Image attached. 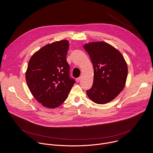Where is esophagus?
<instances>
[{"instance_id":"1","label":"esophagus","mask_w":153,"mask_h":153,"mask_svg":"<svg viewBox=\"0 0 153 153\" xmlns=\"http://www.w3.org/2000/svg\"><path fill=\"white\" fill-rule=\"evenodd\" d=\"M80 79H81V77H79V78H77V79H76V82H80Z\"/></svg>"}]
</instances>
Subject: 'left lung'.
Instances as JSON below:
<instances>
[{
    "label": "left lung",
    "mask_w": 153,
    "mask_h": 153,
    "mask_svg": "<svg viewBox=\"0 0 153 153\" xmlns=\"http://www.w3.org/2000/svg\"><path fill=\"white\" fill-rule=\"evenodd\" d=\"M94 68L92 88L86 91L93 102L103 105L111 102L123 90L128 67L120 51L104 41L91 42L83 45Z\"/></svg>",
    "instance_id": "1"
}]
</instances>
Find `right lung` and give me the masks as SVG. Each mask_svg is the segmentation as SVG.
Returning a JSON list of instances; mask_svg holds the SVG:
<instances>
[{"label":"right lung","mask_w":153,"mask_h":153,"mask_svg":"<svg viewBox=\"0 0 153 153\" xmlns=\"http://www.w3.org/2000/svg\"><path fill=\"white\" fill-rule=\"evenodd\" d=\"M68 47V40L55 41L41 47L29 59L26 83L33 97L45 108L61 106L75 83L69 77Z\"/></svg>","instance_id":"1"}]
</instances>
